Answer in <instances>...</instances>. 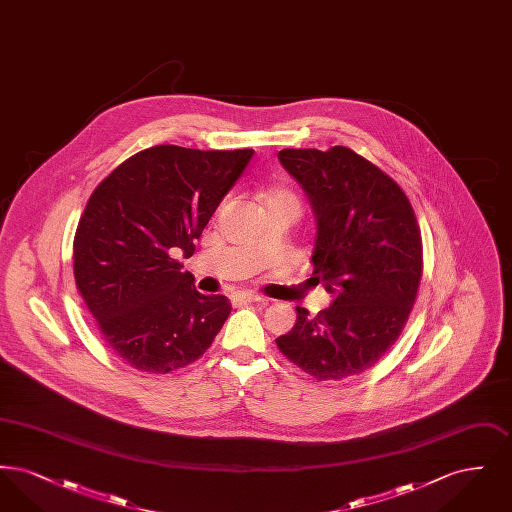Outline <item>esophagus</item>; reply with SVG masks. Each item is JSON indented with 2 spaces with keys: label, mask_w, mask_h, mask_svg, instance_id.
<instances>
[{
  "label": "esophagus",
  "mask_w": 512,
  "mask_h": 512,
  "mask_svg": "<svg viewBox=\"0 0 512 512\" xmlns=\"http://www.w3.org/2000/svg\"><path fill=\"white\" fill-rule=\"evenodd\" d=\"M259 301H263V299L255 293H236L234 295L236 305H249V303H259Z\"/></svg>",
  "instance_id": "34e87169"
}]
</instances>
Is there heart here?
<instances>
[{
    "label": "heart",
    "instance_id": "b5f03b06",
    "mask_svg": "<svg viewBox=\"0 0 512 512\" xmlns=\"http://www.w3.org/2000/svg\"><path fill=\"white\" fill-rule=\"evenodd\" d=\"M268 205H288V207H292L295 213H299V209H301L299 197L290 192V190H280V192L268 195L267 207Z\"/></svg>",
    "mask_w": 512,
    "mask_h": 512
}]
</instances>
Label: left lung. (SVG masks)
<instances>
[{
  "instance_id": "1",
  "label": "left lung",
  "mask_w": 512,
  "mask_h": 512,
  "mask_svg": "<svg viewBox=\"0 0 512 512\" xmlns=\"http://www.w3.org/2000/svg\"><path fill=\"white\" fill-rule=\"evenodd\" d=\"M280 163L317 215L313 278L334 295L317 317L297 307L280 353L317 382L376 365L401 336L422 278V236L399 184L353 149H282Z\"/></svg>"
}]
</instances>
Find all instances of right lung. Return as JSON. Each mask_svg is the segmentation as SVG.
Here are the masks:
<instances>
[{
  "instance_id": "1",
  "label": "right lung",
  "mask_w": 512,
  "mask_h": 512,
  "mask_svg": "<svg viewBox=\"0 0 512 512\" xmlns=\"http://www.w3.org/2000/svg\"><path fill=\"white\" fill-rule=\"evenodd\" d=\"M253 149L153 146L90 195L74 234V282L99 336L126 365L169 374L195 363L232 311L203 295L174 255L195 240L242 176Z\"/></svg>"
}]
</instances>
